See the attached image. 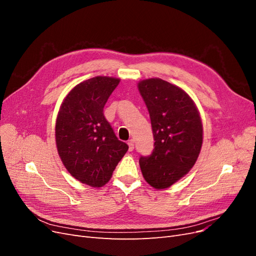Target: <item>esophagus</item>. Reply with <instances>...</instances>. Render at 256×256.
Segmentation results:
<instances>
[{"instance_id":"obj_1","label":"esophagus","mask_w":256,"mask_h":256,"mask_svg":"<svg viewBox=\"0 0 256 256\" xmlns=\"http://www.w3.org/2000/svg\"><path fill=\"white\" fill-rule=\"evenodd\" d=\"M128 146H129V152H132L134 150V140L128 141Z\"/></svg>"}]
</instances>
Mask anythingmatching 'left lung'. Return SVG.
Masks as SVG:
<instances>
[{
  "instance_id": "8db88e82",
  "label": "left lung",
  "mask_w": 256,
  "mask_h": 256,
  "mask_svg": "<svg viewBox=\"0 0 256 256\" xmlns=\"http://www.w3.org/2000/svg\"><path fill=\"white\" fill-rule=\"evenodd\" d=\"M148 109L154 150L138 159L145 180L166 189L194 166L203 142V126L192 99L176 85L162 79L138 83Z\"/></svg>"
}]
</instances>
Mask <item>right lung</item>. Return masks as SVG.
I'll list each match as a JSON object with an SVG mask.
<instances>
[{
    "label": "right lung",
    "mask_w": 256,
    "mask_h": 256,
    "mask_svg": "<svg viewBox=\"0 0 256 256\" xmlns=\"http://www.w3.org/2000/svg\"><path fill=\"white\" fill-rule=\"evenodd\" d=\"M120 83L110 76H95L74 86L60 109L56 141L63 164L76 180L90 187L110 180L128 145L115 136L104 108Z\"/></svg>",
    "instance_id": "obj_1"
}]
</instances>
